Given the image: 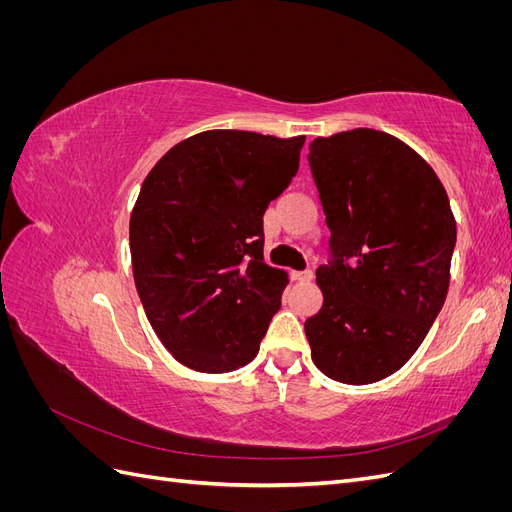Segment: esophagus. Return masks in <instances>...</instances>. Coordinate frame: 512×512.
<instances>
[{"label":"esophagus","instance_id":"obj_1","mask_svg":"<svg viewBox=\"0 0 512 512\" xmlns=\"http://www.w3.org/2000/svg\"><path fill=\"white\" fill-rule=\"evenodd\" d=\"M290 280L297 282V284H307L309 280H312V271H292L290 273Z\"/></svg>","mask_w":512,"mask_h":512}]
</instances>
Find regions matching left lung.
<instances>
[{"label":"left lung","instance_id":"1","mask_svg":"<svg viewBox=\"0 0 512 512\" xmlns=\"http://www.w3.org/2000/svg\"><path fill=\"white\" fill-rule=\"evenodd\" d=\"M307 162L331 230L316 269L324 301L305 320L312 359L331 380L378 382L410 359L444 305L451 203L431 166L386 132L316 138Z\"/></svg>","mask_w":512,"mask_h":512}]
</instances>
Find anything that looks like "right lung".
<instances>
[{"label":"right lung","mask_w":512,"mask_h":512,"mask_svg":"<svg viewBox=\"0 0 512 512\" xmlns=\"http://www.w3.org/2000/svg\"><path fill=\"white\" fill-rule=\"evenodd\" d=\"M305 136L211 130L151 168L130 218L138 297L179 363H250L288 277L262 262V215L297 175Z\"/></svg>","instance_id":"right-lung-1"}]
</instances>
